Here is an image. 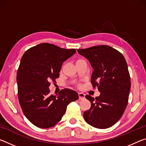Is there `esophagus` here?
Listing matches in <instances>:
<instances>
[{
	"label": "esophagus",
	"instance_id": "34e87169",
	"mask_svg": "<svg viewBox=\"0 0 146 146\" xmlns=\"http://www.w3.org/2000/svg\"><path fill=\"white\" fill-rule=\"evenodd\" d=\"M78 97L80 100L84 99V98H85V94L83 93H78Z\"/></svg>",
	"mask_w": 146,
	"mask_h": 146
}]
</instances>
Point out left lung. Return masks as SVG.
Here are the masks:
<instances>
[{
	"label": "left lung",
	"mask_w": 146,
	"mask_h": 146,
	"mask_svg": "<svg viewBox=\"0 0 146 146\" xmlns=\"http://www.w3.org/2000/svg\"><path fill=\"white\" fill-rule=\"evenodd\" d=\"M93 69L91 82L100 95L95 98L87 95L91 108L84 113L85 121L92 126L106 129L117 123L126 108L131 89L127 64L117 49L102 45L78 49Z\"/></svg>",
	"instance_id": "1"
}]
</instances>
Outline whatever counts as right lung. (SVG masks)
<instances>
[{"mask_svg":"<svg viewBox=\"0 0 146 146\" xmlns=\"http://www.w3.org/2000/svg\"><path fill=\"white\" fill-rule=\"evenodd\" d=\"M76 53L75 49L60 48L48 43L28 49L21 58L17 76L18 97L26 117L35 126L55 125L71 102L78 99L76 91L64 89L50 95V82H55L64 61Z\"/></svg>","mask_w":146,"mask_h":146,"instance_id":"1","label":"right lung"}]
</instances>
